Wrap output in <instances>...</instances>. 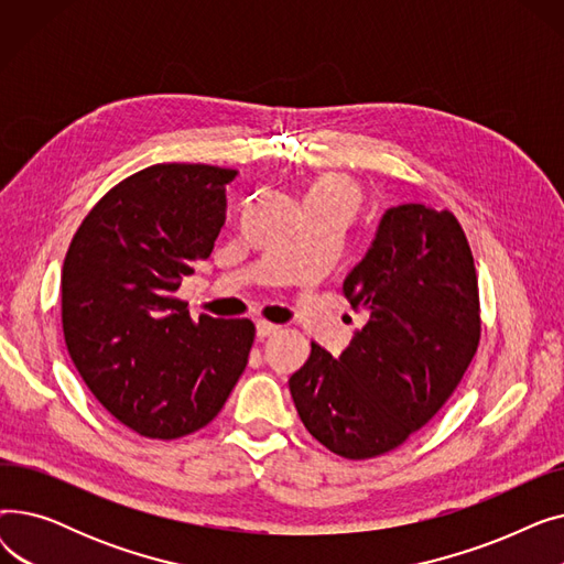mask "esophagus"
Masks as SVG:
<instances>
[{
  "instance_id": "obj_1",
  "label": "esophagus",
  "mask_w": 564,
  "mask_h": 564,
  "mask_svg": "<svg viewBox=\"0 0 564 564\" xmlns=\"http://www.w3.org/2000/svg\"><path fill=\"white\" fill-rule=\"evenodd\" d=\"M279 329H281L279 324H272V322H264V319H260V322L256 324V336H258V340H264V338L274 336Z\"/></svg>"
}]
</instances>
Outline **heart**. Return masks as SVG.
<instances>
[{
    "label": "heart",
    "instance_id": "b5f03b06",
    "mask_svg": "<svg viewBox=\"0 0 564 564\" xmlns=\"http://www.w3.org/2000/svg\"><path fill=\"white\" fill-rule=\"evenodd\" d=\"M300 198L304 213H324L349 221L359 213L364 203V189L347 173L322 171L304 177Z\"/></svg>",
    "mask_w": 564,
    "mask_h": 564
}]
</instances>
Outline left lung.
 <instances>
[{
  "label": "left lung",
  "mask_w": 564,
  "mask_h": 564,
  "mask_svg": "<svg viewBox=\"0 0 564 564\" xmlns=\"http://www.w3.org/2000/svg\"><path fill=\"white\" fill-rule=\"evenodd\" d=\"M343 292L364 329L338 359L311 343L288 383L322 446L370 459L430 423L476 357L478 276L457 217L423 203L391 207Z\"/></svg>",
  "instance_id": "left-lung-1"
}]
</instances>
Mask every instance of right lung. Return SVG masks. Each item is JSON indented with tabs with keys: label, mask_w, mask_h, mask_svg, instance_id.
Returning a JSON list of instances; mask_svg holds the SVG:
<instances>
[{
	"label": "right lung",
	"mask_w": 564,
	"mask_h": 564,
	"mask_svg": "<svg viewBox=\"0 0 564 564\" xmlns=\"http://www.w3.org/2000/svg\"><path fill=\"white\" fill-rule=\"evenodd\" d=\"M232 169L155 164L111 187L88 213L62 272L70 359L116 421L148 438L210 423L247 368L251 319H192L175 297L213 253Z\"/></svg>",
	"instance_id": "1"
}]
</instances>
